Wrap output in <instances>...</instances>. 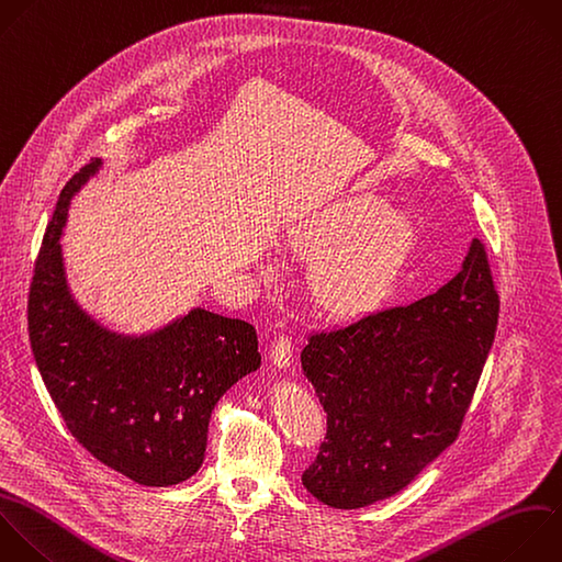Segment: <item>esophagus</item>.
Here are the masks:
<instances>
[{"mask_svg": "<svg viewBox=\"0 0 562 562\" xmlns=\"http://www.w3.org/2000/svg\"><path fill=\"white\" fill-rule=\"evenodd\" d=\"M270 362L277 367V369H288L290 362H292V340L290 336L281 334L274 338L272 347H270Z\"/></svg>", "mask_w": 562, "mask_h": 562, "instance_id": "esophagus-1", "label": "esophagus"}]
</instances>
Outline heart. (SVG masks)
<instances>
[{
	"instance_id": "obj_1",
	"label": "heart",
	"mask_w": 562,
	"mask_h": 562,
	"mask_svg": "<svg viewBox=\"0 0 562 562\" xmlns=\"http://www.w3.org/2000/svg\"><path fill=\"white\" fill-rule=\"evenodd\" d=\"M415 241L413 220L375 193L340 198L285 233L288 252L312 263L310 292L316 305L334 318L375 310L402 274ZM261 274L274 277V263L263 261Z\"/></svg>"
}]
</instances>
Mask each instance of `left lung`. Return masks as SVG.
<instances>
[{"label": "left lung", "mask_w": 562, "mask_h": 562, "mask_svg": "<svg viewBox=\"0 0 562 562\" xmlns=\"http://www.w3.org/2000/svg\"><path fill=\"white\" fill-rule=\"evenodd\" d=\"M496 323L485 248L472 239L435 294L312 334L301 367L327 435L301 476L307 492L356 509L404 490L457 439Z\"/></svg>", "instance_id": "8db88e82"}]
</instances>
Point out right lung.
<instances>
[{
	"label": "right lung",
	"mask_w": 562,
	"mask_h": 562,
	"mask_svg": "<svg viewBox=\"0 0 562 562\" xmlns=\"http://www.w3.org/2000/svg\"><path fill=\"white\" fill-rule=\"evenodd\" d=\"M97 158L64 187L29 296V334L42 380L72 437L140 485L193 476L220 397L261 364L250 323L204 307L127 336L103 327L72 296L61 235L72 198L99 173Z\"/></svg>",
	"instance_id": "add662e5"
}]
</instances>
